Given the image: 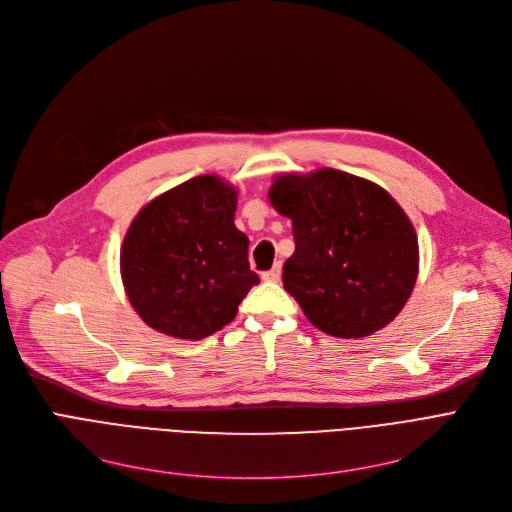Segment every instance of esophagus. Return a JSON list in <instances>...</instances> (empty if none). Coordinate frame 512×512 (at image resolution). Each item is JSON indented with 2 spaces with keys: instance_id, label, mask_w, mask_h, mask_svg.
Wrapping results in <instances>:
<instances>
[{
  "instance_id": "esophagus-1",
  "label": "esophagus",
  "mask_w": 512,
  "mask_h": 512,
  "mask_svg": "<svg viewBox=\"0 0 512 512\" xmlns=\"http://www.w3.org/2000/svg\"><path fill=\"white\" fill-rule=\"evenodd\" d=\"M280 276H282V265H280V263H276V265L272 267V270H267V272L261 274V278H263L265 282H278Z\"/></svg>"
}]
</instances>
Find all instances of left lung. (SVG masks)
Returning <instances> with one entry per match:
<instances>
[{"label": "left lung", "instance_id": "8db88e82", "mask_svg": "<svg viewBox=\"0 0 512 512\" xmlns=\"http://www.w3.org/2000/svg\"><path fill=\"white\" fill-rule=\"evenodd\" d=\"M270 201L292 220L282 282L311 324L338 338L386 328L419 274L417 232L402 207L382 186L334 168L276 176Z\"/></svg>", "mask_w": 512, "mask_h": 512}]
</instances>
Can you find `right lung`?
<instances>
[{
    "mask_svg": "<svg viewBox=\"0 0 512 512\" xmlns=\"http://www.w3.org/2000/svg\"><path fill=\"white\" fill-rule=\"evenodd\" d=\"M234 211L236 188L205 174L137 213L122 242L120 272L130 305L149 328L201 340L236 317L259 276Z\"/></svg>",
    "mask_w": 512,
    "mask_h": 512,
    "instance_id": "right-lung-1",
    "label": "right lung"
}]
</instances>
